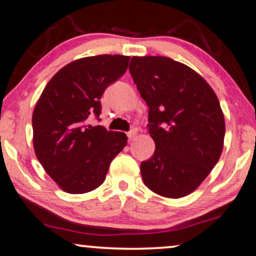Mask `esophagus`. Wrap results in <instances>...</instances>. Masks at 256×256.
Returning a JSON list of instances; mask_svg holds the SVG:
<instances>
[{
	"instance_id": "34e87169",
	"label": "esophagus",
	"mask_w": 256,
	"mask_h": 256,
	"mask_svg": "<svg viewBox=\"0 0 256 256\" xmlns=\"http://www.w3.org/2000/svg\"><path fill=\"white\" fill-rule=\"evenodd\" d=\"M136 134H137V130H136V128H134V130H132V131L128 132V140H134V137H136Z\"/></svg>"
}]
</instances>
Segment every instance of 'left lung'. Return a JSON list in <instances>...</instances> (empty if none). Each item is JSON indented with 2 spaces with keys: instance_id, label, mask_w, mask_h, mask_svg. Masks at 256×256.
Segmentation results:
<instances>
[{
  "instance_id": "8db88e82",
  "label": "left lung",
  "mask_w": 256,
  "mask_h": 256,
  "mask_svg": "<svg viewBox=\"0 0 256 256\" xmlns=\"http://www.w3.org/2000/svg\"><path fill=\"white\" fill-rule=\"evenodd\" d=\"M130 73L149 107L154 155L140 164L152 192L179 198L195 192L219 161L225 119L206 79L166 56H134Z\"/></svg>"
}]
</instances>
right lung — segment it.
I'll list each match as a JSON object with an SVG mask.
<instances>
[{
  "instance_id": "right-lung-1",
  "label": "right lung",
  "mask_w": 256,
  "mask_h": 256,
  "mask_svg": "<svg viewBox=\"0 0 256 256\" xmlns=\"http://www.w3.org/2000/svg\"><path fill=\"white\" fill-rule=\"evenodd\" d=\"M128 60L125 55H98L72 61L55 73L34 106V154L64 192L98 188L128 143L124 132L88 122L100 116L102 94L126 72Z\"/></svg>"
}]
</instances>
